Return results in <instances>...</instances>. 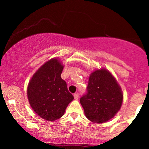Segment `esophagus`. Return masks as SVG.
Instances as JSON below:
<instances>
[{"instance_id": "1", "label": "esophagus", "mask_w": 149, "mask_h": 149, "mask_svg": "<svg viewBox=\"0 0 149 149\" xmlns=\"http://www.w3.org/2000/svg\"><path fill=\"white\" fill-rule=\"evenodd\" d=\"M73 97H74L75 100H78V97H79V95H78V93H75L74 95H73Z\"/></svg>"}]
</instances>
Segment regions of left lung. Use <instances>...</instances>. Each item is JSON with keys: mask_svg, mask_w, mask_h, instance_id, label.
<instances>
[{"mask_svg": "<svg viewBox=\"0 0 149 149\" xmlns=\"http://www.w3.org/2000/svg\"><path fill=\"white\" fill-rule=\"evenodd\" d=\"M120 87L105 69L96 70L89 78L87 92L80 99L87 118L103 123L114 117L123 103Z\"/></svg>", "mask_w": 149, "mask_h": 149, "instance_id": "left-lung-1", "label": "left lung"}]
</instances>
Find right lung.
I'll return each mask as SVG.
<instances>
[{"label":"right lung","instance_id":"right-lung-1","mask_svg":"<svg viewBox=\"0 0 149 149\" xmlns=\"http://www.w3.org/2000/svg\"><path fill=\"white\" fill-rule=\"evenodd\" d=\"M63 68L57 58L50 59L34 73L29 83L27 95L31 107L46 120L60 118L74 99L61 78Z\"/></svg>","mask_w":149,"mask_h":149}]
</instances>
